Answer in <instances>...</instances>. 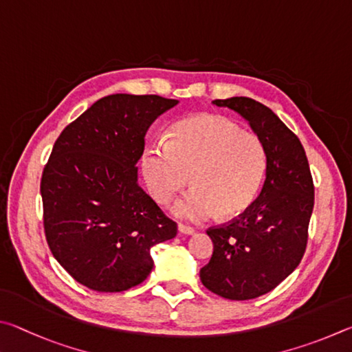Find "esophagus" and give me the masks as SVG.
<instances>
[{
	"mask_svg": "<svg viewBox=\"0 0 352 352\" xmlns=\"http://www.w3.org/2000/svg\"><path fill=\"white\" fill-rule=\"evenodd\" d=\"M177 232L182 233V235H188V236L195 235V229H192V227H188V226H184V224L177 226Z\"/></svg>",
	"mask_w": 352,
	"mask_h": 352,
	"instance_id": "1",
	"label": "esophagus"
}]
</instances>
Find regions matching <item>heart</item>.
Here are the masks:
<instances>
[{"label":"heart","mask_w":352,"mask_h":352,"mask_svg":"<svg viewBox=\"0 0 352 352\" xmlns=\"http://www.w3.org/2000/svg\"><path fill=\"white\" fill-rule=\"evenodd\" d=\"M148 192L166 204L187 187L193 190L173 206L176 218L204 223L219 214L233 218L254 204L267 170V153L254 133L241 131L223 116L202 114L176 123L168 142L148 144L140 157Z\"/></svg>","instance_id":"b5f03b06"}]
</instances>
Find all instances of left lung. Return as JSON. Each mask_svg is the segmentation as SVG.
Here are the masks:
<instances>
[{
    "mask_svg": "<svg viewBox=\"0 0 352 352\" xmlns=\"http://www.w3.org/2000/svg\"><path fill=\"white\" fill-rule=\"evenodd\" d=\"M213 104L249 122L267 153L260 196L230 224L212 227L213 255L201 269L202 285L229 300H252L272 291L305 255L314 208V184L300 139L272 109L249 97Z\"/></svg>",
    "mask_w": 352,
    "mask_h": 352,
    "instance_id": "1",
    "label": "left lung"
}]
</instances>
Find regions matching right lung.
Here are the masks:
<instances>
[{
  "mask_svg": "<svg viewBox=\"0 0 352 352\" xmlns=\"http://www.w3.org/2000/svg\"><path fill=\"white\" fill-rule=\"evenodd\" d=\"M177 103L107 96L55 140L40 186L46 239L60 266L92 291L140 285L153 245L176 236V223L139 186L135 164L148 128Z\"/></svg>",
  "mask_w": 352,
  "mask_h": 352,
  "instance_id": "right-lung-1",
  "label": "right lung"
}]
</instances>
